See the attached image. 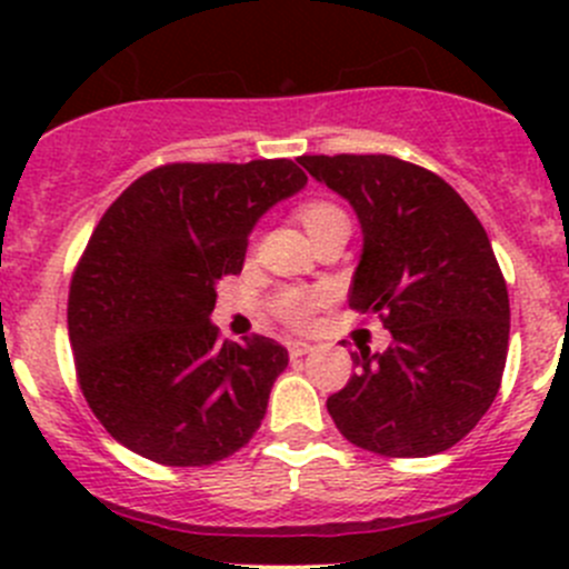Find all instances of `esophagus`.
I'll list each match as a JSON object with an SVG mask.
<instances>
[{
  "label": "esophagus",
  "mask_w": 569,
  "mask_h": 569,
  "mask_svg": "<svg viewBox=\"0 0 569 569\" xmlns=\"http://www.w3.org/2000/svg\"><path fill=\"white\" fill-rule=\"evenodd\" d=\"M311 343H306V341H291L289 343V355L291 358H302V355H308L311 352Z\"/></svg>",
  "instance_id": "obj_1"
}]
</instances>
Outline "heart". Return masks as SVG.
I'll list each match as a JSON object with an SVG mask.
<instances>
[{
  "instance_id": "1",
  "label": "heart",
  "mask_w": 569,
  "mask_h": 569,
  "mask_svg": "<svg viewBox=\"0 0 569 569\" xmlns=\"http://www.w3.org/2000/svg\"><path fill=\"white\" fill-rule=\"evenodd\" d=\"M297 214H300V222L306 226V231L311 233V231H317L319 226H325V222L336 220V217H343V211L338 209V206L325 203V200H311V203H302ZM325 300H327L325 291L286 289V291H280L278 300H274V308H278V313L289 321V325L306 327V325H311L313 313L325 306Z\"/></svg>"
}]
</instances>
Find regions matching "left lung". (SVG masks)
Wrapping results in <instances>:
<instances>
[{"label":"left lung","instance_id":"8db88e82","mask_svg":"<svg viewBox=\"0 0 569 569\" xmlns=\"http://www.w3.org/2000/svg\"><path fill=\"white\" fill-rule=\"evenodd\" d=\"M355 209L363 252L349 306L380 313L386 352L327 399L349 443L382 457H429L460 443L490 410L509 347V295L468 203L440 176L386 153L300 157Z\"/></svg>","mask_w":569,"mask_h":569}]
</instances>
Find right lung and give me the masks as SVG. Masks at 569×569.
<instances>
[{"mask_svg": "<svg viewBox=\"0 0 569 569\" xmlns=\"http://www.w3.org/2000/svg\"><path fill=\"white\" fill-rule=\"evenodd\" d=\"M308 183L291 159L164 164L140 176L90 237L68 295L79 388L104 429L146 460L194 468L261 427L289 352L263 336L220 341L217 283L248 237Z\"/></svg>", "mask_w": 569, "mask_h": 569, "instance_id": "add662e5", "label": "right lung"}]
</instances>
